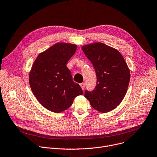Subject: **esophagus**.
Segmentation results:
<instances>
[{
	"label": "esophagus",
	"instance_id": "34e87169",
	"mask_svg": "<svg viewBox=\"0 0 157 157\" xmlns=\"http://www.w3.org/2000/svg\"><path fill=\"white\" fill-rule=\"evenodd\" d=\"M80 86H81V89H82V90H84V86H85L84 83V82L81 83V84H80Z\"/></svg>",
	"mask_w": 157,
	"mask_h": 157
}]
</instances>
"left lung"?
Segmentation results:
<instances>
[{
    "instance_id": "1",
    "label": "left lung",
    "mask_w": 157,
    "mask_h": 157,
    "mask_svg": "<svg viewBox=\"0 0 157 157\" xmlns=\"http://www.w3.org/2000/svg\"><path fill=\"white\" fill-rule=\"evenodd\" d=\"M96 73L94 90L84 96L96 110L107 113L115 109L123 99L130 82V72L123 56L116 49L101 42L82 46Z\"/></svg>"
}]
</instances>
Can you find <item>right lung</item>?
Wrapping results in <instances>:
<instances>
[{
	"instance_id": "1",
	"label": "right lung",
	"mask_w": 157,
	"mask_h": 157,
	"mask_svg": "<svg viewBox=\"0 0 157 157\" xmlns=\"http://www.w3.org/2000/svg\"><path fill=\"white\" fill-rule=\"evenodd\" d=\"M76 48V44L58 42L38 55L30 71L33 94L42 106L54 113L67 109L75 97L83 94L66 67Z\"/></svg>"
}]
</instances>
